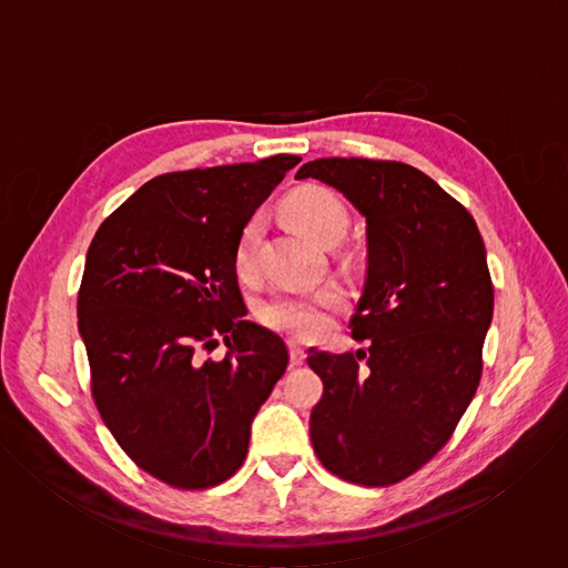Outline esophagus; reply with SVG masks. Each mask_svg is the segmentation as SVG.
Wrapping results in <instances>:
<instances>
[{
	"mask_svg": "<svg viewBox=\"0 0 568 568\" xmlns=\"http://www.w3.org/2000/svg\"><path fill=\"white\" fill-rule=\"evenodd\" d=\"M290 359H292V366H301L303 359H305V351L298 342H290Z\"/></svg>",
	"mask_w": 568,
	"mask_h": 568,
	"instance_id": "obj_1",
	"label": "esophagus"
}]
</instances>
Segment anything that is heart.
Wrapping results in <instances>:
<instances>
[{
	"instance_id": "b5f03b06",
	"label": "heart",
	"mask_w": 568,
	"mask_h": 568,
	"mask_svg": "<svg viewBox=\"0 0 568 568\" xmlns=\"http://www.w3.org/2000/svg\"><path fill=\"white\" fill-rule=\"evenodd\" d=\"M290 220L316 242L339 240L348 229V211L337 195L326 189H303L287 200ZM263 233V217L254 215L242 224L233 263L240 274H250L256 265V250ZM342 303L337 285H323L312 294H274L261 305V321L267 328L298 339L318 337L328 328V312Z\"/></svg>"
}]
</instances>
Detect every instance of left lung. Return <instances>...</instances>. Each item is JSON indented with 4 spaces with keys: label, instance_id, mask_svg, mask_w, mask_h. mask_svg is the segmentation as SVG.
Returning a JSON list of instances; mask_svg holds the SVG:
<instances>
[{
    "label": "left lung",
    "instance_id": "obj_1",
    "mask_svg": "<svg viewBox=\"0 0 568 568\" xmlns=\"http://www.w3.org/2000/svg\"><path fill=\"white\" fill-rule=\"evenodd\" d=\"M344 193L366 217V283L351 318L368 351H310L323 382L312 447L335 476L382 488L452 438L478 388L495 310L485 245L467 209L399 161L314 159L296 180Z\"/></svg>",
    "mask_w": 568,
    "mask_h": 568
}]
</instances>
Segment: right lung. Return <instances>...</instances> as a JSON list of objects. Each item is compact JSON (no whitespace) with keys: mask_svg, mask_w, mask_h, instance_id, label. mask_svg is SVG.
Segmentation results:
<instances>
[{"mask_svg":"<svg viewBox=\"0 0 568 568\" xmlns=\"http://www.w3.org/2000/svg\"><path fill=\"white\" fill-rule=\"evenodd\" d=\"M301 156L166 173L97 231L78 331L99 414L150 476L204 490L247 456L252 420L287 368V346L245 321L237 233ZM224 336V361H204Z\"/></svg>","mask_w":568,"mask_h":568,"instance_id":"add662e5","label":"right lung"}]
</instances>
